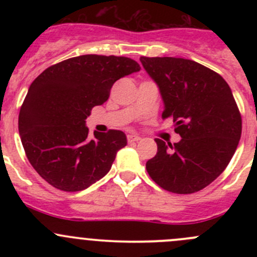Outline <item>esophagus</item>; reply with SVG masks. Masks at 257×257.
I'll list each match as a JSON object with an SVG mask.
<instances>
[{
    "instance_id": "34e87169",
    "label": "esophagus",
    "mask_w": 257,
    "mask_h": 257,
    "mask_svg": "<svg viewBox=\"0 0 257 257\" xmlns=\"http://www.w3.org/2000/svg\"><path fill=\"white\" fill-rule=\"evenodd\" d=\"M126 138H128V142L129 143H134V142H139L141 141V137L139 136H137V134H128V137H126Z\"/></svg>"
}]
</instances>
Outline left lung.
<instances>
[{
    "label": "left lung",
    "instance_id": "left-lung-1",
    "mask_svg": "<svg viewBox=\"0 0 257 257\" xmlns=\"http://www.w3.org/2000/svg\"><path fill=\"white\" fill-rule=\"evenodd\" d=\"M159 87L178 143L155 139L158 153L147 162L150 178L164 190L191 194L215 180L231 160L241 137V115L229 84L208 67L175 57H141Z\"/></svg>",
    "mask_w": 257,
    "mask_h": 257
}]
</instances>
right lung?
<instances>
[{"instance_id": "1", "label": "right lung", "mask_w": 257, "mask_h": 257, "mask_svg": "<svg viewBox=\"0 0 257 257\" xmlns=\"http://www.w3.org/2000/svg\"><path fill=\"white\" fill-rule=\"evenodd\" d=\"M141 71L126 57L84 54L48 67L28 88L18 116L21 142L31 165L63 191L87 189L107 174L126 145L121 131L94 132L85 119L109 98L114 83Z\"/></svg>"}]
</instances>
